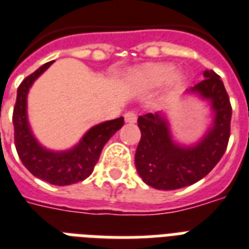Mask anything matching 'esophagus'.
Returning a JSON list of instances; mask_svg holds the SVG:
<instances>
[{"instance_id":"obj_1","label":"esophagus","mask_w":249,"mask_h":249,"mask_svg":"<svg viewBox=\"0 0 249 249\" xmlns=\"http://www.w3.org/2000/svg\"><path fill=\"white\" fill-rule=\"evenodd\" d=\"M125 121L128 123V124H134L137 121V113L134 111H128V112L124 115Z\"/></svg>"}]
</instances>
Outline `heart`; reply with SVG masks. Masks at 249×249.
<instances>
[{"label": "heart", "instance_id": "b5f03b06", "mask_svg": "<svg viewBox=\"0 0 249 249\" xmlns=\"http://www.w3.org/2000/svg\"><path fill=\"white\" fill-rule=\"evenodd\" d=\"M133 85L140 90H152L166 83L172 91L182 89L187 76L183 71L174 70L170 63H150L134 68L130 72Z\"/></svg>", "mask_w": 249, "mask_h": 249}]
</instances>
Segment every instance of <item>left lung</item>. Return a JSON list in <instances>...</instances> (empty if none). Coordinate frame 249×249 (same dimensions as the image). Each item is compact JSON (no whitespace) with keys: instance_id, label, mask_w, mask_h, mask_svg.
<instances>
[{"instance_id":"obj_1","label":"left lung","mask_w":249,"mask_h":249,"mask_svg":"<svg viewBox=\"0 0 249 249\" xmlns=\"http://www.w3.org/2000/svg\"><path fill=\"white\" fill-rule=\"evenodd\" d=\"M204 80L186 90L208 102L211 123L195 143L176 140L166 112L138 117L141 141L136 151V168L146 185L158 190H177L200 181L225 154L230 137L231 106L224 83L212 70L203 72Z\"/></svg>"}]
</instances>
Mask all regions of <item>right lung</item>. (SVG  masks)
Masks as SVG:
<instances>
[{"mask_svg": "<svg viewBox=\"0 0 249 249\" xmlns=\"http://www.w3.org/2000/svg\"><path fill=\"white\" fill-rule=\"evenodd\" d=\"M53 63L54 60L41 66L18 88L13 113L14 141L21 163L35 177L52 185L68 186L84 181L91 174L102 148L124 125V117L94 125L75 146L67 150H50L41 144L33 134L28 120V93L33 83Z\"/></svg>", "mask_w": 249, "mask_h": 249, "instance_id": "1", "label": "right lung"}]
</instances>
